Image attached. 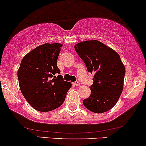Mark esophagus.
Returning <instances> with one entry per match:
<instances>
[{"label": "esophagus", "mask_w": 146, "mask_h": 146, "mask_svg": "<svg viewBox=\"0 0 146 146\" xmlns=\"http://www.w3.org/2000/svg\"><path fill=\"white\" fill-rule=\"evenodd\" d=\"M74 85L76 86H80V83H79V82H78V81H76V82L74 83Z\"/></svg>", "instance_id": "1"}]
</instances>
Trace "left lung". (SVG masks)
Masks as SVG:
<instances>
[{
    "mask_svg": "<svg viewBox=\"0 0 146 146\" xmlns=\"http://www.w3.org/2000/svg\"><path fill=\"white\" fill-rule=\"evenodd\" d=\"M88 72L94 74L91 95L84 106L95 113H103L113 108L123 90L125 67L119 54L99 40L80 42L74 46Z\"/></svg>",
    "mask_w": 146,
    "mask_h": 146,
    "instance_id": "1",
    "label": "left lung"
}]
</instances>
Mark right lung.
<instances>
[{
	"mask_svg": "<svg viewBox=\"0 0 146 146\" xmlns=\"http://www.w3.org/2000/svg\"><path fill=\"white\" fill-rule=\"evenodd\" d=\"M61 43H44L27 54L17 72L22 95L32 108L49 112L64 103L70 82H64L57 66ZM59 74L58 77L54 75Z\"/></svg>",
	"mask_w": 146,
	"mask_h": 146,
	"instance_id": "obj_1",
	"label": "right lung"
}]
</instances>
